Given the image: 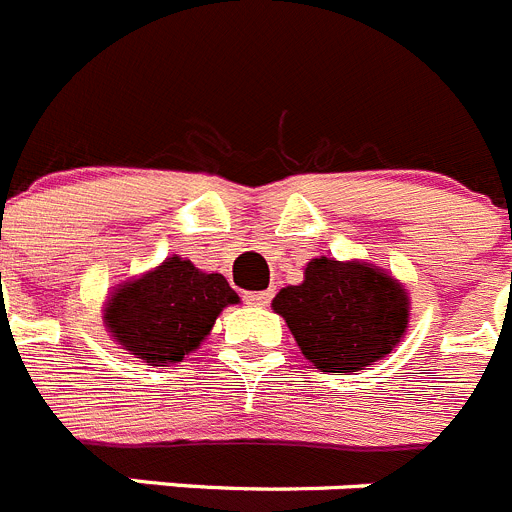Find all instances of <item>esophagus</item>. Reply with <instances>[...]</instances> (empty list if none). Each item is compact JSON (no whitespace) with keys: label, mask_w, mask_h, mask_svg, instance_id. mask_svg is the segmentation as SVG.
<instances>
[{"label":"esophagus","mask_w":512,"mask_h":512,"mask_svg":"<svg viewBox=\"0 0 512 512\" xmlns=\"http://www.w3.org/2000/svg\"><path fill=\"white\" fill-rule=\"evenodd\" d=\"M270 299H273V291H250V293H244V301L252 306H268Z\"/></svg>","instance_id":"obj_1"}]
</instances>
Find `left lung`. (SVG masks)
I'll use <instances>...</instances> for the list:
<instances>
[{
    "mask_svg": "<svg viewBox=\"0 0 512 512\" xmlns=\"http://www.w3.org/2000/svg\"><path fill=\"white\" fill-rule=\"evenodd\" d=\"M309 363L327 373H353L386 358L407 332L410 296L402 283L368 262L317 257L304 283L273 299Z\"/></svg>",
    "mask_w": 512,
    "mask_h": 512,
    "instance_id": "left-lung-1",
    "label": "left lung"
}]
</instances>
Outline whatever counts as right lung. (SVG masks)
<instances>
[{
  "label": "right lung",
  "mask_w": 512,
  "mask_h": 512,
  "mask_svg": "<svg viewBox=\"0 0 512 512\" xmlns=\"http://www.w3.org/2000/svg\"><path fill=\"white\" fill-rule=\"evenodd\" d=\"M229 304H239V296L224 275L203 273L172 255L110 293L105 327L123 350L149 366L180 363L206 340Z\"/></svg>",
  "instance_id": "add662e5"
}]
</instances>
